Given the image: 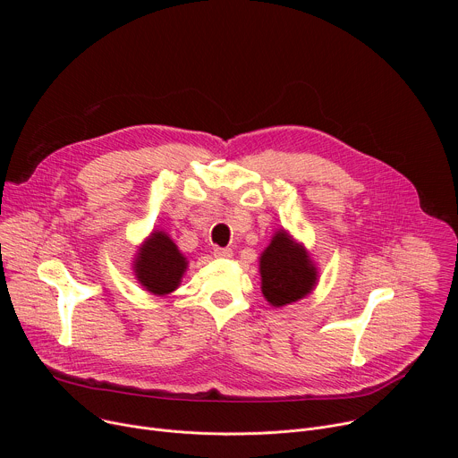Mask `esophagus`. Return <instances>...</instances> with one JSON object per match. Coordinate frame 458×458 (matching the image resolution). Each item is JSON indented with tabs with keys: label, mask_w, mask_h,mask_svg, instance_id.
I'll return each mask as SVG.
<instances>
[{
	"label": "esophagus",
	"mask_w": 458,
	"mask_h": 458,
	"mask_svg": "<svg viewBox=\"0 0 458 458\" xmlns=\"http://www.w3.org/2000/svg\"><path fill=\"white\" fill-rule=\"evenodd\" d=\"M214 255L216 257H221V259H226V257H232L233 255V251H232V248H214Z\"/></svg>",
	"instance_id": "esophagus-1"
}]
</instances>
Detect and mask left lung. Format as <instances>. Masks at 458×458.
I'll list each match as a JSON object with an SVG mask.
<instances>
[{
	"mask_svg": "<svg viewBox=\"0 0 458 458\" xmlns=\"http://www.w3.org/2000/svg\"><path fill=\"white\" fill-rule=\"evenodd\" d=\"M260 292L265 299L283 308L308 297L317 283L318 270L306 246L281 228L259 257Z\"/></svg>",
	"mask_w": 458,
	"mask_h": 458,
	"instance_id": "8db88e82",
	"label": "left lung"
}]
</instances>
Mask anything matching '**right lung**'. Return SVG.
I'll list each match as a JSON object with an SVG mask.
<instances>
[{
	"label": "right lung",
	"instance_id": "right-lung-1",
	"mask_svg": "<svg viewBox=\"0 0 458 458\" xmlns=\"http://www.w3.org/2000/svg\"><path fill=\"white\" fill-rule=\"evenodd\" d=\"M188 268V260L163 230H152L138 246L132 260L136 281L150 293L165 297L175 292Z\"/></svg>",
	"mask_w": 458,
	"mask_h": 458
}]
</instances>
